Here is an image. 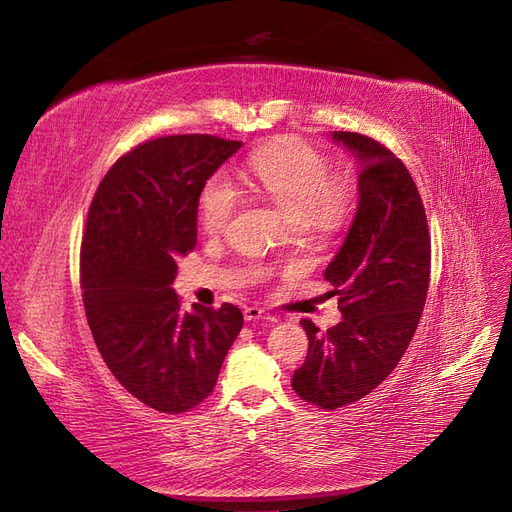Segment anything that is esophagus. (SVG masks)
<instances>
[{"instance_id":"obj_1","label":"esophagus","mask_w":512,"mask_h":512,"mask_svg":"<svg viewBox=\"0 0 512 512\" xmlns=\"http://www.w3.org/2000/svg\"><path fill=\"white\" fill-rule=\"evenodd\" d=\"M243 318H245L247 322H256V320L275 322V318H273L269 312H265V309H262V307H256V305L245 307V309H243Z\"/></svg>"}]
</instances>
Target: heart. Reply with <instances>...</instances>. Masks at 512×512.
<instances>
[{"label":"heart","instance_id":"1","mask_svg":"<svg viewBox=\"0 0 512 512\" xmlns=\"http://www.w3.org/2000/svg\"><path fill=\"white\" fill-rule=\"evenodd\" d=\"M247 175L294 224L327 228L346 218L350 185L331 177V162L299 141H280L258 149L247 162ZM239 185L226 173L213 175L200 192V220L218 235L235 218Z\"/></svg>","mask_w":512,"mask_h":512}]
</instances>
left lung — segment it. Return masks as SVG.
Returning a JSON list of instances; mask_svg holds the SVG:
<instances>
[{"mask_svg":"<svg viewBox=\"0 0 512 512\" xmlns=\"http://www.w3.org/2000/svg\"><path fill=\"white\" fill-rule=\"evenodd\" d=\"M356 164V211L324 280L342 322L327 335L303 320L305 363L292 389L324 410L365 397L391 374L418 327L429 288L431 241L421 194L404 162L356 132H333Z\"/></svg>","mask_w":512,"mask_h":512,"instance_id":"1","label":"left lung"}]
</instances>
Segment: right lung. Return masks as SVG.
Instances as JSON below:
<instances>
[{
  "label": "right lung",
  "mask_w": 512,
  "mask_h": 512,
  "mask_svg": "<svg viewBox=\"0 0 512 512\" xmlns=\"http://www.w3.org/2000/svg\"><path fill=\"white\" fill-rule=\"evenodd\" d=\"M241 145L209 134L147 141L113 164L91 200L81 247L89 329L123 389L158 412L209 397L243 327L237 305L183 312L170 288L177 258L196 245L200 192Z\"/></svg>",
  "instance_id": "obj_1"
}]
</instances>
